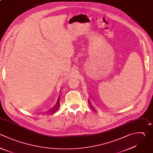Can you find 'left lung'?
Wrapping results in <instances>:
<instances>
[{
  "instance_id": "8db88e82",
  "label": "left lung",
  "mask_w": 153,
  "mask_h": 153,
  "mask_svg": "<svg viewBox=\"0 0 153 153\" xmlns=\"http://www.w3.org/2000/svg\"><path fill=\"white\" fill-rule=\"evenodd\" d=\"M89 103V105H90V106H91V108H93V106H91V103H90V102H89V103Z\"/></svg>"
}]
</instances>
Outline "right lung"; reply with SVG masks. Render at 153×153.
Wrapping results in <instances>:
<instances>
[{"mask_svg": "<svg viewBox=\"0 0 153 153\" xmlns=\"http://www.w3.org/2000/svg\"><path fill=\"white\" fill-rule=\"evenodd\" d=\"M60 98L59 97L58 101H57V104H56L53 108H51V109H50V110L48 111L47 114H53V113L56 112V111L60 108Z\"/></svg>", "mask_w": 153, "mask_h": 153, "instance_id": "add662e5", "label": "right lung"}]
</instances>
